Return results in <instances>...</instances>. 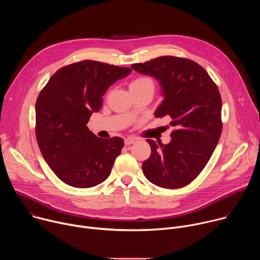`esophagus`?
Segmentation results:
<instances>
[{"label": "esophagus", "instance_id": "34e87169", "mask_svg": "<svg viewBox=\"0 0 260 260\" xmlns=\"http://www.w3.org/2000/svg\"><path fill=\"white\" fill-rule=\"evenodd\" d=\"M135 139H133V138H126V139H124V144L125 145H132L133 143H135Z\"/></svg>", "mask_w": 260, "mask_h": 260}]
</instances>
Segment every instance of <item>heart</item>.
I'll use <instances>...</instances> for the list:
<instances>
[{
	"label": "heart",
	"instance_id": "b5f03b06",
	"mask_svg": "<svg viewBox=\"0 0 260 260\" xmlns=\"http://www.w3.org/2000/svg\"><path fill=\"white\" fill-rule=\"evenodd\" d=\"M142 88H150L154 90V82L148 77H138L129 83V90Z\"/></svg>",
	"mask_w": 260,
	"mask_h": 260
}]
</instances>
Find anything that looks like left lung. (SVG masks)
Instances as JSON below:
<instances>
[{
  "label": "left lung",
  "instance_id": "8db88e82",
  "mask_svg": "<svg viewBox=\"0 0 260 260\" xmlns=\"http://www.w3.org/2000/svg\"><path fill=\"white\" fill-rule=\"evenodd\" d=\"M132 68L158 81L164 101L154 116L171 117L175 127L169 144L147 140L151 155L143 162V173L162 188L186 186L204 170L220 139L219 90L206 70L187 58L159 56Z\"/></svg>",
  "mask_w": 260,
  "mask_h": 260
}]
</instances>
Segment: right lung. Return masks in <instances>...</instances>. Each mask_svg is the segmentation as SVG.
Listing matches in <instances>:
<instances>
[{"label":"right lung","instance_id":"obj_1","mask_svg":"<svg viewBox=\"0 0 260 260\" xmlns=\"http://www.w3.org/2000/svg\"><path fill=\"white\" fill-rule=\"evenodd\" d=\"M131 68L83 60L59 69L36 102V138L40 151L55 175L66 184L89 188L111 174L123 140L98 138L87 127L99 112L103 95Z\"/></svg>","mask_w":260,"mask_h":260}]
</instances>
